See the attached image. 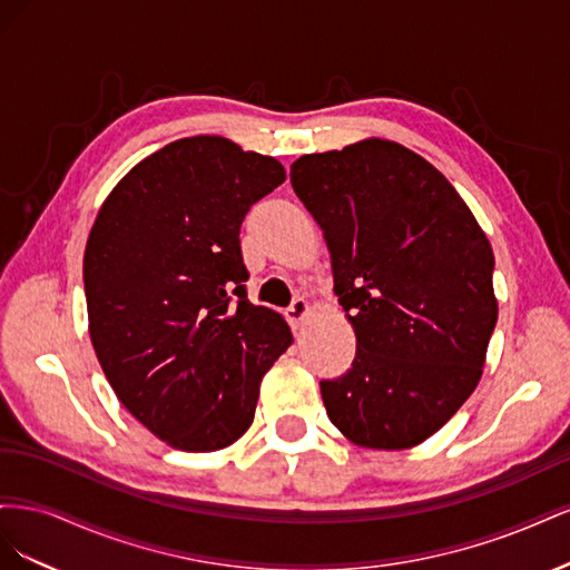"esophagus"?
Returning <instances> with one entry per match:
<instances>
[{
	"label": "esophagus",
	"instance_id": "obj_1",
	"mask_svg": "<svg viewBox=\"0 0 570 570\" xmlns=\"http://www.w3.org/2000/svg\"><path fill=\"white\" fill-rule=\"evenodd\" d=\"M308 314H312V308H308V304H306L304 299H295V302H292V304L287 306L285 318H287V323L292 325V331H299L302 323L306 321Z\"/></svg>",
	"mask_w": 570,
	"mask_h": 570
}]
</instances>
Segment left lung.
Listing matches in <instances>:
<instances>
[{"mask_svg": "<svg viewBox=\"0 0 570 570\" xmlns=\"http://www.w3.org/2000/svg\"><path fill=\"white\" fill-rule=\"evenodd\" d=\"M289 183L356 333L352 368L321 381L327 419L358 446L421 444L482 375L497 323L485 233L433 164L377 137L306 154Z\"/></svg>", "mask_w": 570, "mask_h": 570, "instance_id": "8db88e82", "label": "left lung"}]
</instances>
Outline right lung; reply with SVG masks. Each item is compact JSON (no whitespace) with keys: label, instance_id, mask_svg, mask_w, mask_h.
<instances>
[{"label":"right lung","instance_id":"add662e5","mask_svg":"<svg viewBox=\"0 0 570 570\" xmlns=\"http://www.w3.org/2000/svg\"><path fill=\"white\" fill-rule=\"evenodd\" d=\"M285 180L218 135L154 151L101 204L82 258L95 354L132 416L183 452L247 433L287 323L247 299L239 228Z\"/></svg>","mask_w":570,"mask_h":570}]
</instances>
